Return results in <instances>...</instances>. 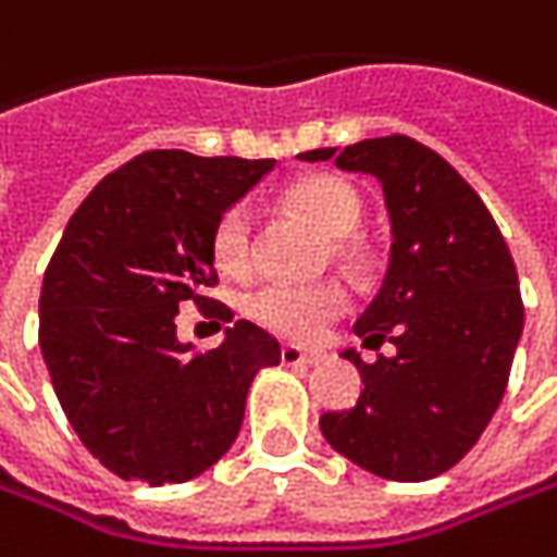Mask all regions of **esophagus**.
I'll list each match as a JSON object with an SVG mask.
<instances>
[{
    "mask_svg": "<svg viewBox=\"0 0 557 557\" xmlns=\"http://www.w3.org/2000/svg\"><path fill=\"white\" fill-rule=\"evenodd\" d=\"M317 360H320L317 350H304L297 348V345H285L282 348V363H288V367H313Z\"/></svg>",
    "mask_w": 557,
    "mask_h": 557,
    "instance_id": "esophagus-1",
    "label": "esophagus"
}]
</instances>
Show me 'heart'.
Here are the masks:
<instances>
[{
  "label": "heart",
  "instance_id": "obj_1",
  "mask_svg": "<svg viewBox=\"0 0 557 557\" xmlns=\"http://www.w3.org/2000/svg\"><path fill=\"white\" fill-rule=\"evenodd\" d=\"M285 200L300 215H307L320 232L332 240V253L338 263L357 269L363 263V247L354 240V232L363 219V197L360 190L335 175H310L288 187ZM212 257L215 265L228 275H244L253 263V215L244 203L228 207L215 228H212ZM348 294L338 282H265L257 292L247 294L244 310L250 320H257L265 329L285 335V338H313L322 325L345 313Z\"/></svg>",
  "mask_w": 557,
  "mask_h": 557
}]
</instances>
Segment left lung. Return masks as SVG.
Here are the masks:
<instances>
[{"mask_svg":"<svg viewBox=\"0 0 557 557\" xmlns=\"http://www.w3.org/2000/svg\"><path fill=\"white\" fill-rule=\"evenodd\" d=\"M332 159L382 184L392 253L382 288L354 332L395 354L363 363V392L348 410L322 413L325 442L382 480L420 483L451 470L498 410L523 304L511 250L486 203L442 156L392 134L300 153Z\"/></svg>","mask_w":557,"mask_h":557,"instance_id":"1","label":"left lung"}]
</instances>
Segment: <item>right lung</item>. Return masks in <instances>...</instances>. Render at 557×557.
<instances>
[{"label": "right lung", "instance_id": "right-lung-1", "mask_svg": "<svg viewBox=\"0 0 557 557\" xmlns=\"http://www.w3.org/2000/svg\"><path fill=\"white\" fill-rule=\"evenodd\" d=\"M275 159L150 150L74 209L40 292V350L71 430L122 480L187 483L235 445L253 375L282 360L260 325L207 297L212 228ZM197 302L230 322L219 349L177 342Z\"/></svg>", "mask_w": 557, "mask_h": 557}]
</instances>
